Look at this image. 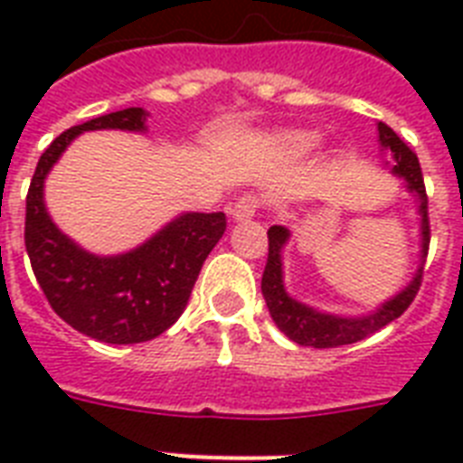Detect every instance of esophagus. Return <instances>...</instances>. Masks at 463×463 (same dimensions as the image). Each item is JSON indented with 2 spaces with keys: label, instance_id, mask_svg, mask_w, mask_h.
<instances>
[{
  "label": "esophagus",
  "instance_id": "34e87169",
  "mask_svg": "<svg viewBox=\"0 0 463 463\" xmlns=\"http://www.w3.org/2000/svg\"><path fill=\"white\" fill-rule=\"evenodd\" d=\"M257 209H260V199L247 194V196H240L235 203H231L228 213H231L232 221H247V218H252L254 213H257Z\"/></svg>",
  "mask_w": 463,
  "mask_h": 463
}]
</instances>
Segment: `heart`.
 I'll return each mask as SVG.
<instances>
[{"instance_id": "obj_1", "label": "heart", "mask_w": 463, "mask_h": 463, "mask_svg": "<svg viewBox=\"0 0 463 463\" xmlns=\"http://www.w3.org/2000/svg\"><path fill=\"white\" fill-rule=\"evenodd\" d=\"M319 144V137L312 132H288L281 137V148H286L288 154H307Z\"/></svg>"}]
</instances>
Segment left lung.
<instances>
[{
  "label": "left lung",
  "mask_w": 463,
  "mask_h": 463,
  "mask_svg": "<svg viewBox=\"0 0 463 463\" xmlns=\"http://www.w3.org/2000/svg\"><path fill=\"white\" fill-rule=\"evenodd\" d=\"M380 132L382 151H387L394 160L392 173L399 175L406 182V189L416 196L418 213H420V264H418L416 274L406 283L396 296L380 305V307L363 317H341L329 315L322 309L309 307L290 296L283 283V247L290 240V231L283 225H271L269 228V260L261 276V296L267 300L269 315L276 322V326L300 345H312V348H336V345L355 344L363 341L389 322H394L396 317H402L409 305L413 303L418 288H420V279H423V261L430 245V223H428V196H425L423 173H420V163L418 156L403 144L392 127L384 122L377 125ZM389 165V160L384 163Z\"/></svg>",
  "instance_id": "obj_1"
}]
</instances>
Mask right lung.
I'll use <instances>...</instances> for the list:
<instances>
[{"instance_id":"1","label":"right lung","mask_w":463,"mask_h":463,"mask_svg":"<svg viewBox=\"0 0 463 463\" xmlns=\"http://www.w3.org/2000/svg\"><path fill=\"white\" fill-rule=\"evenodd\" d=\"M148 112L127 108L71 127L45 148L25 196V252L47 303L86 336L141 344L170 329L187 307L203 260L225 232V213H180L129 252L100 257L52 223L45 177L83 132H146Z\"/></svg>"}]
</instances>
